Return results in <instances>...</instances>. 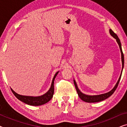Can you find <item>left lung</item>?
Instances as JSON below:
<instances>
[{"label": "left lung", "instance_id": "left-lung-1", "mask_svg": "<svg viewBox=\"0 0 127 127\" xmlns=\"http://www.w3.org/2000/svg\"><path fill=\"white\" fill-rule=\"evenodd\" d=\"M109 33H110V35L113 37L114 39L116 40L117 42L119 44V47H120V50L121 51V62H122V69H121V72L120 74V77L119 80H118L117 83H116L115 86L113 88L112 90H110V91L108 92V93H105V94H99V95H86L84 94L81 93L80 91V90L78 88L77 83H76L75 80H73L74 81V84L75 86L76 91L77 92L78 95H79L80 98L81 99V100H83V101L86 102H88V103H94V102H100L102 101V100L106 99L108 98L109 97H110L111 95H112L114 93V92L115 91V90L117 88L118 85H119V83L120 82V80L121 79V74H122V72L123 70V68H124V54H123V51H122V48H121V44L120 42V40L119 37H118L117 34H116L115 33L113 32L112 29H109Z\"/></svg>", "mask_w": 127, "mask_h": 127}]
</instances>
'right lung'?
I'll return each instance as SVG.
<instances>
[{
    "label": "right lung",
    "mask_w": 127,
    "mask_h": 127,
    "mask_svg": "<svg viewBox=\"0 0 127 127\" xmlns=\"http://www.w3.org/2000/svg\"><path fill=\"white\" fill-rule=\"evenodd\" d=\"M59 73L57 72L55 74L54 76L53 80H52L51 85L50 87V89L48 91L42 95L37 96H26V95H20L18 94L14 91V90L11 88L12 92L14 94V95L16 96L17 99L23 102L24 103L28 105H31V106H40L44 104L47 103L49 102L50 100L53 98L54 95V80L56 77V76Z\"/></svg>",
    "instance_id": "right-lung-1"
}]
</instances>
